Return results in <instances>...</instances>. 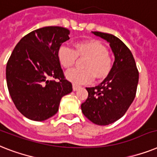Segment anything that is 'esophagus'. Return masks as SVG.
Wrapping results in <instances>:
<instances>
[{
	"label": "esophagus",
	"mask_w": 157,
	"mask_h": 157,
	"mask_svg": "<svg viewBox=\"0 0 157 157\" xmlns=\"http://www.w3.org/2000/svg\"><path fill=\"white\" fill-rule=\"evenodd\" d=\"M80 89V86L79 85H72V90H73V91H76L77 90H79Z\"/></svg>",
	"instance_id": "obj_1"
}]
</instances>
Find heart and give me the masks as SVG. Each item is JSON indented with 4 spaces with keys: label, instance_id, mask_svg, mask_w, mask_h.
<instances>
[{
    "label": "heart",
    "instance_id": "obj_1",
    "mask_svg": "<svg viewBox=\"0 0 157 157\" xmlns=\"http://www.w3.org/2000/svg\"><path fill=\"white\" fill-rule=\"evenodd\" d=\"M58 59L63 67L69 68L76 62L77 56H86L85 69L72 68L66 72V78L71 82L81 85L91 82L94 78L103 79L111 71L113 59L102 43L91 39L76 43L75 50L62 45L58 49Z\"/></svg>",
    "mask_w": 157,
    "mask_h": 157
}]
</instances>
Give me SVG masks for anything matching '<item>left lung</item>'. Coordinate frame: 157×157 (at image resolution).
I'll return each instance as SVG.
<instances>
[{
    "instance_id": "1",
    "label": "left lung",
    "mask_w": 157,
    "mask_h": 157,
    "mask_svg": "<svg viewBox=\"0 0 157 157\" xmlns=\"http://www.w3.org/2000/svg\"><path fill=\"white\" fill-rule=\"evenodd\" d=\"M92 33L109 43L114 62L100 85L86 88L89 95L81 104V110L92 123L105 126L122 118L130 107L136 97L139 72L133 55L118 38L98 31Z\"/></svg>"
}]
</instances>
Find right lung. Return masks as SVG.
<instances>
[{
  "instance_id": "1",
  "label": "right lung",
  "mask_w": 157,
  "mask_h": 157,
  "mask_svg": "<svg viewBox=\"0 0 157 157\" xmlns=\"http://www.w3.org/2000/svg\"><path fill=\"white\" fill-rule=\"evenodd\" d=\"M69 33L60 26L34 30L19 41L9 59L10 95L18 111L30 120L44 121L55 115L61 98L72 91L57 56L61 44L69 39Z\"/></svg>"
}]
</instances>
